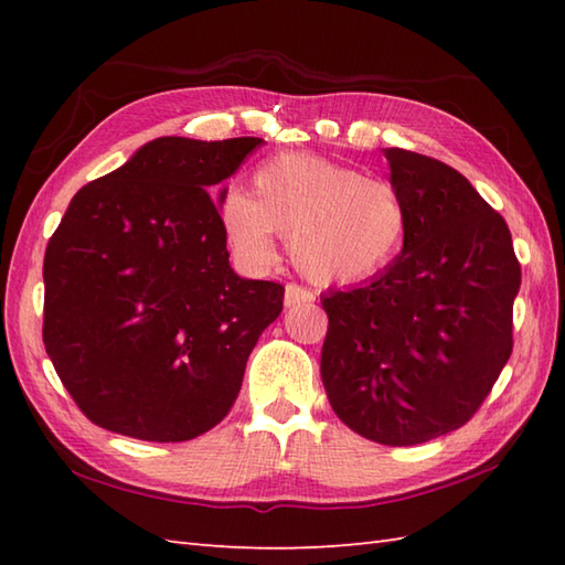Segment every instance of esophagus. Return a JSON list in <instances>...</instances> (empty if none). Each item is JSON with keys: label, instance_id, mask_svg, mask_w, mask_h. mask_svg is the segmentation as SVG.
Here are the masks:
<instances>
[{"label": "esophagus", "instance_id": "1", "mask_svg": "<svg viewBox=\"0 0 565 565\" xmlns=\"http://www.w3.org/2000/svg\"><path fill=\"white\" fill-rule=\"evenodd\" d=\"M316 301V296H313V291H308V289H303V286H298V284H286V291H284V303L286 306H301V303H313Z\"/></svg>", "mask_w": 565, "mask_h": 565}]
</instances>
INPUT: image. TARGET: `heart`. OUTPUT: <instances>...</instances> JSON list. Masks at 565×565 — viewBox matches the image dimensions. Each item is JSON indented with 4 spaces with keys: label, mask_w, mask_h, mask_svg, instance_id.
I'll use <instances>...</instances> for the list:
<instances>
[{
    "label": "heart",
    "mask_w": 565,
    "mask_h": 565,
    "mask_svg": "<svg viewBox=\"0 0 565 565\" xmlns=\"http://www.w3.org/2000/svg\"><path fill=\"white\" fill-rule=\"evenodd\" d=\"M218 213L227 243L249 267L274 262L289 237L296 267L316 281H359L398 255L407 211L386 179L318 154L286 152L259 164L255 194L227 186Z\"/></svg>",
    "instance_id": "heart-1"
}]
</instances>
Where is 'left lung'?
Wrapping results in <instances>:
<instances>
[{"label":"left lung","instance_id":"8db88e82","mask_svg":"<svg viewBox=\"0 0 565 565\" xmlns=\"http://www.w3.org/2000/svg\"><path fill=\"white\" fill-rule=\"evenodd\" d=\"M407 211L386 271L328 291L320 376L334 415L371 441L413 447L463 427L512 354L522 269L505 218L463 174L383 150Z\"/></svg>","mask_w":565,"mask_h":565}]
</instances>
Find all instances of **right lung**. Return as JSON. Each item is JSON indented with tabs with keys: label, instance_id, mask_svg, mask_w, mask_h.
<instances>
[{
	"label": "right lung",
	"instance_id": "right-lung-1",
	"mask_svg": "<svg viewBox=\"0 0 565 565\" xmlns=\"http://www.w3.org/2000/svg\"><path fill=\"white\" fill-rule=\"evenodd\" d=\"M259 142L150 140L70 201L45 247L43 344L94 425L186 441L231 413L284 286L233 271L211 196Z\"/></svg>",
	"mask_w": 565,
	"mask_h": 565
}]
</instances>
